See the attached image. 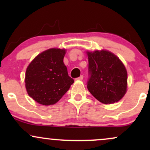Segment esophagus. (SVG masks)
Returning <instances> with one entry per match:
<instances>
[{
    "label": "esophagus",
    "mask_w": 150,
    "mask_h": 150,
    "mask_svg": "<svg viewBox=\"0 0 150 150\" xmlns=\"http://www.w3.org/2000/svg\"><path fill=\"white\" fill-rule=\"evenodd\" d=\"M77 80H83V76L82 75H81V76H80L79 77H77V78H76Z\"/></svg>",
    "instance_id": "34e87169"
}]
</instances>
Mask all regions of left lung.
Instances as JSON below:
<instances>
[{"label":"left lung","instance_id":"left-lung-1","mask_svg":"<svg viewBox=\"0 0 150 150\" xmlns=\"http://www.w3.org/2000/svg\"><path fill=\"white\" fill-rule=\"evenodd\" d=\"M87 53L89 75L87 87L89 92L105 104L120 100L127 91L128 74L123 63L106 50Z\"/></svg>","mask_w":150,"mask_h":150}]
</instances>
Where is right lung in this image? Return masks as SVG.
<instances>
[{
    "mask_svg": "<svg viewBox=\"0 0 150 150\" xmlns=\"http://www.w3.org/2000/svg\"><path fill=\"white\" fill-rule=\"evenodd\" d=\"M65 49H50L39 53L30 63L25 73L29 96L39 104H56L70 89L74 80L63 63Z\"/></svg>",
    "mask_w": 150,
    "mask_h": 150,
    "instance_id": "1",
    "label": "right lung"
}]
</instances>
